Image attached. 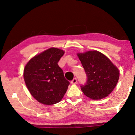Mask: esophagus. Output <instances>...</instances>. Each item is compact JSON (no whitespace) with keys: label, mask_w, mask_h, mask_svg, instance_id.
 I'll list each match as a JSON object with an SVG mask.
<instances>
[{"label":"esophagus","mask_w":135,"mask_h":135,"mask_svg":"<svg viewBox=\"0 0 135 135\" xmlns=\"http://www.w3.org/2000/svg\"><path fill=\"white\" fill-rule=\"evenodd\" d=\"M77 83H78V80H77V79H76V78H74V79H73L71 81V84H76Z\"/></svg>","instance_id":"esophagus-1"}]
</instances>
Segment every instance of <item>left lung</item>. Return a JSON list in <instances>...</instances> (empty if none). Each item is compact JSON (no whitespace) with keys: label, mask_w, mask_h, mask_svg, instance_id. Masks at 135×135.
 <instances>
[{"label":"left lung","mask_w":135,"mask_h":135,"mask_svg":"<svg viewBox=\"0 0 135 135\" xmlns=\"http://www.w3.org/2000/svg\"><path fill=\"white\" fill-rule=\"evenodd\" d=\"M87 76L81 90L88 98L99 100L108 96L117 85L119 70L105 55L96 50L77 53Z\"/></svg>","instance_id":"obj_1"}]
</instances>
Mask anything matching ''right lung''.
<instances>
[{"instance_id":"1","label":"right lung","mask_w":135,"mask_h":135,"mask_svg":"<svg viewBox=\"0 0 135 135\" xmlns=\"http://www.w3.org/2000/svg\"><path fill=\"white\" fill-rule=\"evenodd\" d=\"M64 53L58 48H50L32 57L24 68L23 78L30 93L44 105L61 101L70 84L57 64Z\"/></svg>"}]
</instances>
